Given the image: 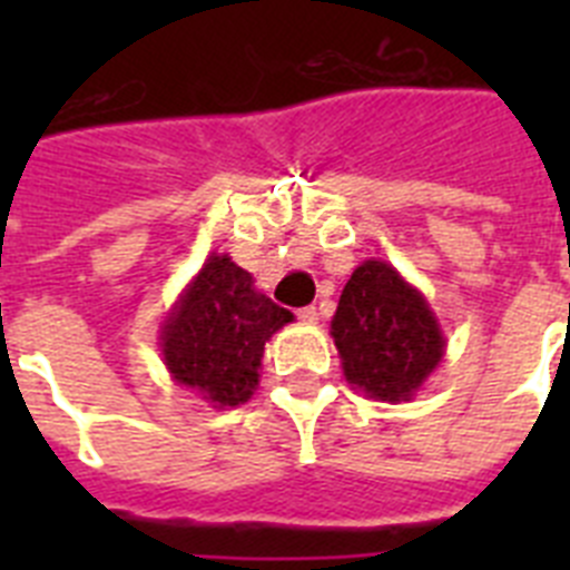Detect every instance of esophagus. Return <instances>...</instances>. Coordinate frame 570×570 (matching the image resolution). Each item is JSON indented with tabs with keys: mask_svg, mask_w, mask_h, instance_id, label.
<instances>
[{
	"mask_svg": "<svg viewBox=\"0 0 570 570\" xmlns=\"http://www.w3.org/2000/svg\"><path fill=\"white\" fill-rule=\"evenodd\" d=\"M296 316H299V322H308V325H314V322L320 320V311H316L314 305H308V308L296 311Z\"/></svg>",
	"mask_w": 570,
	"mask_h": 570,
	"instance_id": "obj_1",
	"label": "esophagus"
}]
</instances>
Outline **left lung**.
I'll return each instance as SVG.
<instances>
[{
	"instance_id": "8db88e82",
	"label": "left lung",
	"mask_w": 570,
	"mask_h": 570,
	"mask_svg": "<svg viewBox=\"0 0 570 570\" xmlns=\"http://www.w3.org/2000/svg\"><path fill=\"white\" fill-rule=\"evenodd\" d=\"M345 380L371 400L407 402L445 356V336L425 296L394 265L365 259L331 320Z\"/></svg>"
}]
</instances>
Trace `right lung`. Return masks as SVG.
<instances>
[{
    "label": "right lung",
    "mask_w": 570,
    "mask_h": 570,
    "mask_svg": "<svg viewBox=\"0 0 570 570\" xmlns=\"http://www.w3.org/2000/svg\"><path fill=\"white\" fill-rule=\"evenodd\" d=\"M291 320V311L254 288L248 271L214 254L165 320V365L214 407L242 405L259 385L265 342Z\"/></svg>",
    "instance_id": "1"
}]
</instances>
